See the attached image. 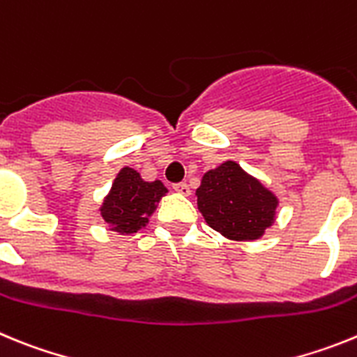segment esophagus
Instances as JSON below:
<instances>
[{"label":"esophagus","mask_w":357,"mask_h":357,"mask_svg":"<svg viewBox=\"0 0 357 357\" xmlns=\"http://www.w3.org/2000/svg\"><path fill=\"white\" fill-rule=\"evenodd\" d=\"M173 189H175L178 195H184V197H189V195H191V189H189V185L185 184V182H178V184H173Z\"/></svg>","instance_id":"34e87169"}]
</instances>
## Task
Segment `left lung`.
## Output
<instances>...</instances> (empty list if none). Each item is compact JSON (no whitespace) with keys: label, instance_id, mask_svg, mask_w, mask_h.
<instances>
[{"label":"left lung","instance_id":"left-lung-1","mask_svg":"<svg viewBox=\"0 0 357 357\" xmlns=\"http://www.w3.org/2000/svg\"><path fill=\"white\" fill-rule=\"evenodd\" d=\"M198 211L211 229L232 241H254L275 222L279 198L234 160L202 176Z\"/></svg>","mask_w":357,"mask_h":357}]
</instances>
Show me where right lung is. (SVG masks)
I'll return each instance as SVG.
<instances>
[{
  "label": "right lung",
  "instance_id": "obj_1",
  "mask_svg": "<svg viewBox=\"0 0 357 357\" xmlns=\"http://www.w3.org/2000/svg\"><path fill=\"white\" fill-rule=\"evenodd\" d=\"M168 193L160 181L146 182L134 168H121L116 175L109 195L103 198L100 214L109 230L123 236L135 234L148 225L160 198Z\"/></svg>",
  "mask_w": 357,
  "mask_h": 357
}]
</instances>
